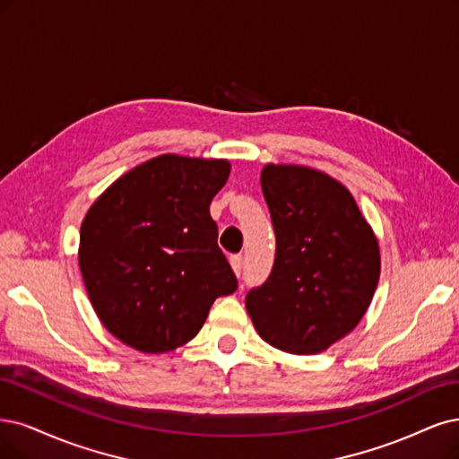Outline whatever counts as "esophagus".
<instances>
[{"instance_id": "34e87169", "label": "esophagus", "mask_w": 459, "mask_h": 459, "mask_svg": "<svg viewBox=\"0 0 459 459\" xmlns=\"http://www.w3.org/2000/svg\"><path fill=\"white\" fill-rule=\"evenodd\" d=\"M230 264H231V267H233V273L237 275V277H241V273H243V256L241 255H233L231 258H230Z\"/></svg>"}]
</instances>
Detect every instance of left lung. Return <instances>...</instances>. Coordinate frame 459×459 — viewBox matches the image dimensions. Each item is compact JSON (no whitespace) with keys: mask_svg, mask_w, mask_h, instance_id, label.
Returning a JSON list of instances; mask_svg holds the SVG:
<instances>
[{"mask_svg":"<svg viewBox=\"0 0 459 459\" xmlns=\"http://www.w3.org/2000/svg\"><path fill=\"white\" fill-rule=\"evenodd\" d=\"M277 250L245 306L264 342L292 355L326 351L360 323L380 279V245L351 192L326 172L267 163L260 175Z\"/></svg>","mask_w":459,"mask_h":459,"instance_id":"obj_1","label":"left lung"}]
</instances>
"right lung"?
I'll use <instances>...</instances> for the list:
<instances>
[{"label": "right lung", "instance_id": "1", "mask_svg": "<svg viewBox=\"0 0 459 459\" xmlns=\"http://www.w3.org/2000/svg\"><path fill=\"white\" fill-rule=\"evenodd\" d=\"M228 160L165 153L125 172L87 211L79 267L108 332L142 353L187 343L237 279L218 247L211 201Z\"/></svg>", "mask_w": 459, "mask_h": 459}]
</instances>
